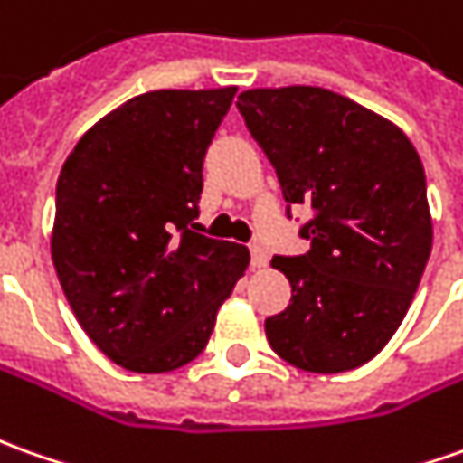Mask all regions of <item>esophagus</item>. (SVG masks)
Instances as JSON below:
<instances>
[{
	"instance_id": "esophagus-1",
	"label": "esophagus",
	"mask_w": 463,
	"mask_h": 463,
	"mask_svg": "<svg viewBox=\"0 0 463 463\" xmlns=\"http://www.w3.org/2000/svg\"><path fill=\"white\" fill-rule=\"evenodd\" d=\"M266 263H269V253H266V248L260 243L250 245V266L253 269H266Z\"/></svg>"
}]
</instances>
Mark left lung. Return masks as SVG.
Listing matches in <instances>:
<instances>
[{
    "label": "left lung",
    "mask_w": 463,
    "mask_h": 463,
    "mask_svg": "<svg viewBox=\"0 0 463 463\" xmlns=\"http://www.w3.org/2000/svg\"><path fill=\"white\" fill-rule=\"evenodd\" d=\"M238 111L286 203L314 213L298 231L309 250L271 260L291 284V304L266 319L273 352L324 375L370 363L403 322L433 243L416 146L326 88H253Z\"/></svg>",
    "instance_id": "obj_1"
}]
</instances>
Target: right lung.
Returning <instances> with one entry per match:
<instances>
[{
	"instance_id": "right-lung-1",
	"label": "right lung",
	"mask_w": 463,
	"mask_h": 463,
	"mask_svg": "<svg viewBox=\"0 0 463 463\" xmlns=\"http://www.w3.org/2000/svg\"><path fill=\"white\" fill-rule=\"evenodd\" d=\"M235 90L126 100L60 172L50 241L60 286L93 345L131 373L192 363L248 269L245 245L194 232L205 152Z\"/></svg>"
}]
</instances>
